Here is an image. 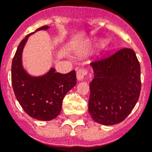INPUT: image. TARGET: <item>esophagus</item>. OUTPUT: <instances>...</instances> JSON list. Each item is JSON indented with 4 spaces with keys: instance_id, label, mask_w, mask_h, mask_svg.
<instances>
[{
    "instance_id": "1",
    "label": "esophagus",
    "mask_w": 152,
    "mask_h": 152,
    "mask_svg": "<svg viewBox=\"0 0 152 152\" xmlns=\"http://www.w3.org/2000/svg\"><path fill=\"white\" fill-rule=\"evenodd\" d=\"M88 74V71L86 70V69H83V68H80L77 70V72H76V75H77V78L79 80H83V77L86 76Z\"/></svg>"
}]
</instances>
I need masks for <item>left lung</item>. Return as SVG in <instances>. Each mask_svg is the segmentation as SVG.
Returning a JSON list of instances; mask_svg holds the SVG:
<instances>
[{
    "instance_id": "left-lung-1",
    "label": "left lung",
    "mask_w": 152,
    "mask_h": 152,
    "mask_svg": "<svg viewBox=\"0 0 152 152\" xmlns=\"http://www.w3.org/2000/svg\"><path fill=\"white\" fill-rule=\"evenodd\" d=\"M95 77L89 83V113L95 122L113 125L125 120L141 91L140 65L134 50L119 49L90 63Z\"/></svg>"
}]
</instances>
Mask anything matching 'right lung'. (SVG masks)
Returning <instances> with one entry per match:
<instances>
[{"label": "right lung", "instance_id": "obj_1", "mask_svg": "<svg viewBox=\"0 0 152 152\" xmlns=\"http://www.w3.org/2000/svg\"><path fill=\"white\" fill-rule=\"evenodd\" d=\"M48 28V26H42L36 31ZM33 34L34 32L21 40L12 59V85L17 100L26 113L38 120L50 121L60 113L63 98L77 83L76 74L75 70L61 74L51 69L41 77L30 76L23 69L21 54L27 39Z\"/></svg>", "mask_w": 152, "mask_h": 152}]
</instances>
